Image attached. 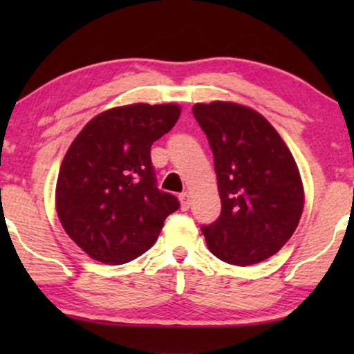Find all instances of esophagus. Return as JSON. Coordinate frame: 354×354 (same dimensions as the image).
Returning a JSON list of instances; mask_svg holds the SVG:
<instances>
[{"mask_svg":"<svg viewBox=\"0 0 354 354\" xmlns=\"http://www.w3.org/2000/svg\"><path fill=\"white\" fill-rule=\"evenodd\" d=\"M178 200H180V207L182 211H187L190 207V196H188L187 192H183L178 195Z\"/></svg>","mask_w":354,"mask_h":354,"instance_id":"obj_1","label":"esophagus"}]
</instances>
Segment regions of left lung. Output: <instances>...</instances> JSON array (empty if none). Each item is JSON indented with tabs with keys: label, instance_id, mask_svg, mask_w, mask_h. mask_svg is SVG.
<instances>
[{
	"label": "left lung",
	"instance_id": "8db88e82",
	"mask_svg": "<svg viewBox=\"0 0 354 354\" xmlns=\"http://www.w3.org/2000/svg\"><path fill=\"white\" fill-rule=\"evenodd\" d=\"M214 156L222 211L203 225L207 248L234 266L277 253L298 227L303 183L290 149L268 119L227 101L192 108Z\"/></svg>",
	"mask_w": 354,
	"mask_h": 354
}]
</instances>
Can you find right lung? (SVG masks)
Masks as SVG:
<instances>
[{
  "label": "right lung",
  "mask_w": 354,
  "mask_h": 354,
  "mask_svg": "<svg viewBox=\"0 0 354 354\" xmlns=\"http://www.w3.org/2000/svg\"><path fill=\"white\" fill-rule=\"evenodd\" d=\"M177 104H129L82 129L62 159L56 211L66 234L90 258L129 263L151 248L180 203L159 190L151 145L176 125Z\"/></svg>",
  "instance_id": "obj_1"
}]
</instances>
